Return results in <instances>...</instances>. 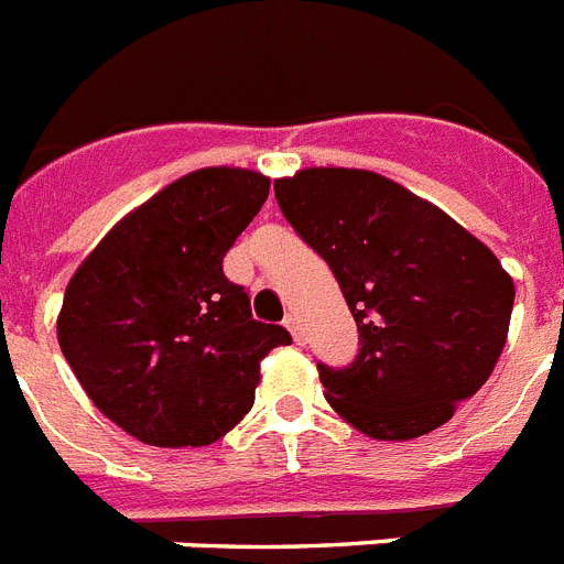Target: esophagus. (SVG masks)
I'll return each instance as SVG.
<instances>
[{"instance_id": "34e87169", "label": "esophagus", "mask_w": 564, "mask_h": 564, "mask_svg": "<svg viewBox=\"0 0 564 564\" xmlns=\"http://www.w3.org/2000/svg\"><path fill=\"white\" fill-rule=\"evenodd\" d=\"M285 327H288V330H291L293 341L305 344V333H302V322H299L296 313H288V316H285Z\"/></svg>"}]
</instances>
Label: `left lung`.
<instances>
[{"mask_svg":"<svg viewBox=\"0 0 564 564\" xmlns=\"http://www.w3.org/2000/svg\"><path fill=\"white\" fill-rule=\"evenodd\" d=\"M273 192L358 325L350 367L318 364L327 403L372 441L443 426L506 347L514 282L500 259L449 214L367 169H302Z\"/></svg>","mask_w":564,"mask_h":564,"instance_id":"obj_1","label":"left lung"}]
</instances>
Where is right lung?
I'll list each match as a JSON object with an SVG mask.
<instances>
[{
  "label": "right lung",
  "instance_id": "right-lung-1",
  "mask_svg": "<svg viewBox=\"0 0 564 564\" xmlns=\"http://www.w3.org/2000/svg\"><path fill=\"white\" fill-rule=\"evenodd\" d=\"M268 192L251 169H197L115 223L69 279L58 347L89 401L141 443L220 441L253 406L259 361L291 344L223 273Z\"/></svg>",
  "mask_w": 564,
  "mask_h": 564
}]
</instances>
